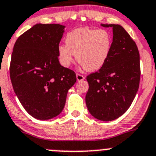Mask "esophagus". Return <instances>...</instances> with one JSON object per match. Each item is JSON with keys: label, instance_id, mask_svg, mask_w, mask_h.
Masks as SVG:
<instances>
[{"label": "esophagus", "instance_id": "34e87169", "mask_svg": "<svg viewBox=\"0 0 156 156\" xmlns=\"http://www.w3.org/2000/svg\"><path fill=\"white\" fill-rule=\"evenodd\" d=\"M76 78H77V81H83V80H84L85 77H84V75H81V74L77 73L76 74Z\"/></svg>", "mask_w": 156, "mask_h": 156}]
</instances>
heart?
Segmentation results:
<instances>
[{
	"label": "heart",
	"instance_id": "heart-1",
	"mask_svg": "<svg viewBox=\"0 0 156 156\" xmlns=\"http://www.w3.org/2000/svg\"><path fill=\"white\" fill-rule=\"evenodd\" d=\"M66 44L58 46V60L69 68L75 60L87 71H97L106 63L111 52L112 39L104 29L79 28L69 31L65 37Z\"/></svg>",
	"mask_w": 156,
	"mask_h": 156
}]
</instances>
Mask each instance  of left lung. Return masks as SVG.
Returning a JSON list of instances; mask_svg holds the SVG:
<instances>
[{
    "label": "left lung",
    "instance_id": "8db88e82",
    "mask_svg": "<svg viewBox=\"0 0 156 156\" xmlns=\"http://www.w3.org/2000/svg\"><path fill=\"white\" fill-rule=\"evenodd\" d=\"M101 26L112 28L111 52L103 67L87 77L89 89L85 101L95 119L109 122L122 116L136 96L140 79V53L122 26Z\"/></svg>",
    "mask_w": 156,
    "mask_h": 156
}]
</instances>
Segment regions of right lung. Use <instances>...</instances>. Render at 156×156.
<instances>
[{"label":"right lung","mask_w":156,"mask_h":156,"mask_svg":"<svg viewBox=\"0 0 156 156\" xmlns=\"http://www.w3.org/2000/svg\"><path fill=\"white\" fill-rule=\"evenodd\" d=\"M64 29L59 24H36L13 47L10 75L14 92L26 111L39 120L60 114L69 90L76 82L75 72L58 60Z\"/></svg>","instance_id":"add662e5"}]
</instances>
